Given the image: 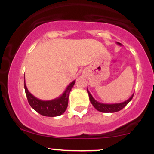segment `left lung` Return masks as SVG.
I'll return each mask as SVG.
<instances>
[{
	"mask_svg": "<svg viewBox=\"0 0 154 154\" xmlns=\"http://www.w3.org/2000/svg\"><path fill=\"white\" fill-rule=\"evenodd\" d=\"M118 45H121V43H116ZM88 93L89 95V98H90V101L92 103V105L94 106V108L96 110H98L100 112H103V113H114V112H117L120 110L123 109L124 107L126 106L129 103V102L133 98L134 94H132L131 95L129 99H128L125 101L122 102V103H100V102L97 101L92 96V95L91 94L89 91L87 89Z\"/></svg>",
	"mask_w": 154,
	"mask_h": 154,
	"instance_id": "8db88e82",
	"label": "left lung"
}]
</instances>
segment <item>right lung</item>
<instances>
[{"mask_svg": "<svg viewBox=\"0 0 154 154\" xmlns=\"http://www.w3.org/2000/svg\"><path fill=\"white\" fill-rule=\"evenodd\" d=\"M75 83V80L72 81L67 86L62 95L55 99L50 100H40L34 96L31 93H29L26 86L25 79H24V90H25L26 96L27 98L28 102L34 110L43 116L54 117V116L61 115L65 112L68 106L69 95Z\"/></svg>", "mask_w": 154, "mask_h": 154, "instance_id": "1", "label": "right lung"}]
</instances>
